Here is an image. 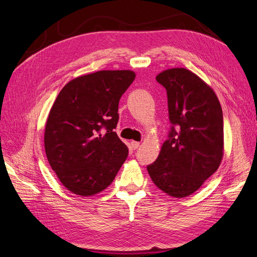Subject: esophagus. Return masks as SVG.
Wrapping results in <instances>:
<instances>
[{"mask_svg": "<svg viewBox=\"0 0 257 257\" xmlns=\"http://www.w3.org/2000/svg\"><path fill=\"white\" fill-rule=\"evenodd\" d=\"M130 145H132V147H133V149H138L139 148V146H140V144L138 143V141H132V143H130Z\"/></svg>", "mask_w": 257, "mask_h": 257, "instance_id": "obj_1", "label": "esophagus"}]
</instances>
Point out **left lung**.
Returning a JSON list of instances; mask_svg holds the SVG:
<instances>
[{
    "instance_id": "left-lung-1",
    "label": "left lung",
    "mask_w": 257,
    "mask_h": 257,
    "mask_svg": "<svg viewBox=\"0 0 257 257\" xmlns=\"http://www.w3.org/2000/svg\"><path fill=\"white\" fill-rule=\"evenodd\" d=\"M168 97V139L158 159L147 167L163 192L184 198L195 192L219 168L223 158V112L209 86L185 68L157 76Z\"/></svg>"
}]
</instances>
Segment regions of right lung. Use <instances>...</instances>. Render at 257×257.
I'll list each match as a JSON object with an SVG mask.
<instances>
[{"mask_svg": "<svg viewBox=\"0 0 257 257\" xmlns=\"http://www.w3.org/2000/svg\"><path fill=\"white\" fill-rule=\"evenodd\" d=\"M135 77L132 70H100L70 80L58 94L44 145L54 172L73 193H99L127 159V146L114 129L119 100Z\"/></svg>", "mask_w": 257, "mask_h": 257, "instance_id": "add662e5", "label": "right lung"}]
</instances>
